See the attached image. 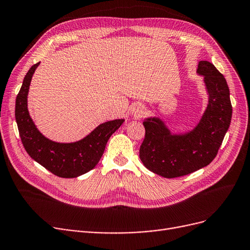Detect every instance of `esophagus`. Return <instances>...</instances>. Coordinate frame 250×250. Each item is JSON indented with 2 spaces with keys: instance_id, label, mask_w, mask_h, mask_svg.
<instances>
[{
  "instance_id": "34e87169",
  "label": "esophagus",
  "mask_w": 250,
  "mask_h": 250,
  "mask_svg": "<svg viewBox=\"0 0 250 250\" xmlns=\"http://www.w3.org/2000/svg\"><path fill=\"white\" fill-rule=\"evenodd\" d=\"M146 113V109L143 105L141 104H134L132 107H131V114L134 118L136 119H139L142 118Z\"/></svg>"
}]
</instances>
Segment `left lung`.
Here are the masks:
<instances>
[{
  "label": "left lung",
  "instance_id": "obj_1",
  "mask_svg": "<svg viewBox=\"0 0 250 250\" xmlns=\"http://www.w3.org/2000/svg\"><path fill=\"white\" fill-rule=\"evenodd\" d=\"M204 76L209 102L200 123L185 135H173L161 120L146 119L139 158L152 172L166 178L184 176L212 162L232 119L229 90L223 74L209 62L198 64Z\"/></svg>",
  "mask_w": 250,
  "mask_h": 250
}]
</instances>
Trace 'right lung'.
<instances>
[{
  "label": "right lung",
  "mask_w": 250,
  "mask_h": 250,
  "mask_svg": "<svg viewBox=\"0 0 250 250\" xmlns=\"http://www.w3.org/2000/svg\"><path fill=\"white\" fill-rule=\"evenodd\" d=\"M40 62L28 69L15 104V119L22 145L35 161L56 176L73 178L93 169L101 160L108 138L122 125L124 120H114L96 127L94 130L73 144L49 141L36 128L27 111V92L32 77Z\"/></svg>",
  "instance_id": "right-lung-1"
}]
</instances>
